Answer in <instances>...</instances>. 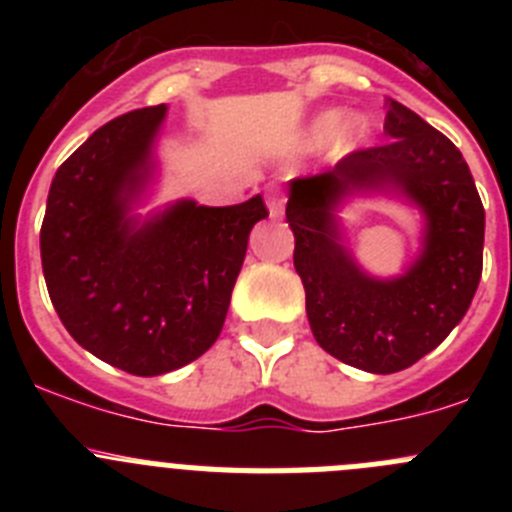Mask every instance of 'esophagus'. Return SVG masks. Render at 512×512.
<instances>
[{
    "mask_svg": "<svg viewBox=\"0 0 512 512\" xmlns=\"http://www.w3.org/2000/svg\"><path fill=\"white\" fill-rule=\"evenodd\" d=\"M269 215L274 217V220H279V217L284 215V197L277 192L269 194Z\"/></svg>",
    "mask_w": 512,
    "mask_h": 512,
    "instance_id": "obj_1",
    "label": "esophagus"
}]
</instances>
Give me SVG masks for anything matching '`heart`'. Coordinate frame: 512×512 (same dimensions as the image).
<instances>
[{
    "mask_svg": "<svg viewBox=\"0 0 512 512\" xmlns=\"http://www.w3.org/2000/svg\"><path fill=\"white\" fill-rule=\"evenodd\" d=\"M338 121H341L338 112H323V115L315 117V120L307 125L305 133H302V148H315L320 146V143H325V140L335 133ZM361 133H364V122H361L359 117H346L342 122V128L336 134V146L348 148L351 143H356V140L361 138Z\"/></svg>",
    "mask_w": 512,
    "mask_h": 512,
    "instance_id": "b5f03b06",
    "label": "heart"
}]
</instances>
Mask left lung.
<instances>
[{
    "label": "left lung",
    "mask_w": 512,
    "mask_h": 512,
    "mask_svg": "<svg viewBox=\"0 0 512 512\" xmlns=\"http://www.w3.org/2000/svg\"><path fill=\"white\" fill-rule=\"evenodd\" d=\"M384 133V146L295 179L287 202L312 336L372 374L402 372L449 336L472 305L485 246V207L459 148L395 99ZM361 191L397 193L424 212V251L402 278H369L340 246L335 207Z\"/></svg>",
    "instance_id": "obj_1"
}]
</instances>
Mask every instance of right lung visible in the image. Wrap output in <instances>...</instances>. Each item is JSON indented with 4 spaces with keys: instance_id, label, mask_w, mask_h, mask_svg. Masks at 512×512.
Masks as SVG:
<instances>
[{
    "instance_id": "obj_1",
    "label": "right lung",
    "mask_w": 512,
    "mask_h": 512,
    "mask_svg": "<svg viewBox=\"0 0 512 512\" xmlns=\"http://www.w3.org/2000/svg\"><path fill=\"white\" fill-rule=\"evenodd\" d=\"M166 107L120 115L56 171L40 228L58 318L89 354L135 377L200 359L217 341L248 233L269 215L261 194L230 207L182 200L140 223Z\"/></svg>"
}]
</instances>
